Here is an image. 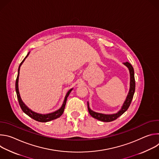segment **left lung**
<instances>
[{"instance_id": "left-lung-1", "label": "left lung", "mask_w": 159, "mask_h": 159, "mask_svg": "<svg viewBox=\"0 0 159 159\" xmlns=\"http://www.w3.org/2000/svg\"><path fill=\"white\" fill-rule=\"evenodd\" d=\"M123 65H125L129 70V76H130V82H129V92L128 93V95L126 96V98L122 105L120 110L118 111L116 113H114V114H102V113L96 112L94 111H93L89 107V102H87V107L89 114L92 117L94 118H96L98 120L103 121V122H110L112 121L115 120H116L118 118H119L120 116H121L123 113L128 109L131 101L133 98V95L134 93L135 90V80H134V69L132 65L128 63V61L123 63Z\"/></svg>"}]
</instances>
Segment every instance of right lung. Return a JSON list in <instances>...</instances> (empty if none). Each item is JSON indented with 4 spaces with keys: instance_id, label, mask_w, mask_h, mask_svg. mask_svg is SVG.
Listing matches in <instances>:
<instances>
[{
    "instance_id": "1",
    "label": "right lung",
    "mask_w": 159,
    "mask_h": 159,
    "mask_svg": "<svg viewBox=\"0 0 159 159\" xmlns=\"http://www.w3.org/2000/svg\"><path fill=\"white\" fill-rule=\"evenodd\" d=\"M30 53V52H29L28 53V55L26 56V57L24 58V60L22 61V62L20 63V65L19 66V68H18L17 77L16 81V94H17V99H18V101H19V104L20 107L21 109L22 110V111H23L25 113V114H26L28 116H29L30 118H33V120H36L37 121H39V122H48V121H50L52 120H55V119L60 117L62 115L63 112L64 111L65 107V104H66L67 98L69 97L70 93H71V91L73 90V88L70 89L69 90V91L67 92V93H66V96L65 97L64 101L63 102V104H62L61 106L60 107V108L58 109V110L54 111V112H50V113H48V114H40V113L32 111L31 109H30L25 104V102L22 101V99L20 98V96L19 91V76L20 68V66L22 65V64L23 63V62L26 60V58L28 57Z\"/></svg>"
}]
</instances>
